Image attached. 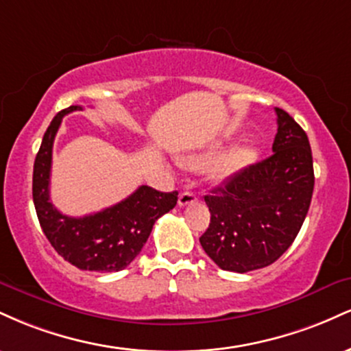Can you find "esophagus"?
<instances>
[{
	"label": "esophagus",
	"instance_id": "1",
	"mask_svg": "<svg viewBox=\"0 0 351 351\" xmlns=\"http://www.w3.org/2000/svg\"><path fill=\"white\" fill-rule=\"evenodd\" d=\"M196 199H198V198H196L195 193H191V191H183V193H181V195H180V198H178V204H180V206H188V204L195 203Z\"/></svg>",
	"mask_w": 351,
	"mask_h": 351
}]
</instances>
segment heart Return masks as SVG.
Returning <instances> with one entry per match:
<instances>
[{
	"mask_svg": "<svg viewBox=\"0 0 351 351\" xmlns=\"http://www.w3.org/2000/svg\"><path fill=\"white\" fill-rule=\"evenodd\" d=\"M216 152H199V153H191V155L181 156L180 163L183 167L188 168H204L209 162H213ZM249 156H251V150L247 147H236L228 153H224L223 156L216 160L215 163L209 168V178L213 181H224L231 178L234 173H237L245 163L249 162Z\"/></svg>",
	"mask_w": 351,
	"mask_h": 351,
	"instance_id": "b5f03b06",
	"label": "heart"
}]
</instances>
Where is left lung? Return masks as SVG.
<instances>
[{
    "label": "left lung",
    "mask_w": 351,
    "mask_h": 351,
    "mask_svg": "<svg viewBox=\"0 0 351 351\" xmlns=\"http://www.w3.org/2000/svg\"><path fill=\"white\" fill-rule=\"evenodd\" d=\"M272 155L245 167L204 196L211 221L199 243L223 271L249 272L276 263L291 247L313 193L307 134L276 107Z\"/></svg>",
    "instance_id": "8db88e82"
}]
</instances>
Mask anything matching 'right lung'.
Masks as SVG:
<instances>
[{
    "label": "right lung",
    "instance_id": "1",
    "mask_svg": "<svg viewBox=\"0 0 351 351\" xmlns=\"http://www.w3.org/2000/svg\"><path fill=\"white\" fill-rule=\"evenodd\" d=\"M75 110L82 107L60 110L43 136L33 171L34 208L47 241L67 263L82 271L119 272L142 251L155 221L175 208L178 191L162 193L143 184L128 198L94 215L72 217L58 211L49 196L52 145L62 117Z\"/></svg>",
    "mask_w": 351,
    "mask_h": 351
}]
</instances>
